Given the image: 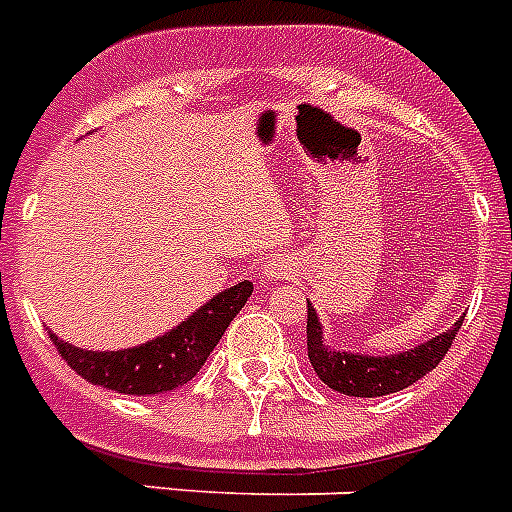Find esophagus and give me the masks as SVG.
Wrapping results in <instances>:
<instances>
[{
    "mask_svg": "<svg viewBox=\"0 0 512 512\" xmlns=\"http://www.w3.org/2000/svg\"><path fill=\"white\" fill-rule=\"evenodd\" d=\"M281 276H286V273H283V268H281V265H270V270H268V278H281Z\"/></svg>",
    "mask_w": 512,
    "mask_h": 512,
    "instance_id": "1",
    "label": "esophagus"
}]
</instances>
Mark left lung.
<instances>
[{
	"label": "left lung",
	"instance_id": "8db88e82",
	"mask_svg": "<svg viewBox=\"0 0 512 512\" xmlns=\"http://www.w3.org/2000/svg\"><path fill=\"white\" fill-rule=\"evenodd\" d=\"M463 325L455 320V325L440 336L429 338L422 346L403 351V354L390 356H369V354H351V351L333 349L322 341V325L317 320L315 307L307 302V354L309 364L315 367L328 388L338 390L343 395L354 398H377V395L398 393L409 388L416 380H422L427 372L442 362V356L448 354L453 346V338Z\"/></svg>",
	"mask_w": 512,
	"mask_h": 512
}]
</instances>
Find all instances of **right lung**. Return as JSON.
Masks as SVG:
<instances>
[{
	"label": "right lung",
	"instance_id": "right-lung-1",
	"mask_svg": "<svg viewBox=\"0 0 512 512\" xmlns=\"http://www.w3.org/2000/svg\"><path fill=\"white\" fill-rule=\"evenodd\" d=\"M252 294V283L242 281L216 294L210 302L192 312L182 325L163 333L156 341L124 351H85L72 343L54 341L62 359L83 380L124 395H156L182 388L203 369L210 351L239 315Z\"/></svg>",
	"mask_w": 512,
	"mask_h": 512
}]
</instances>
